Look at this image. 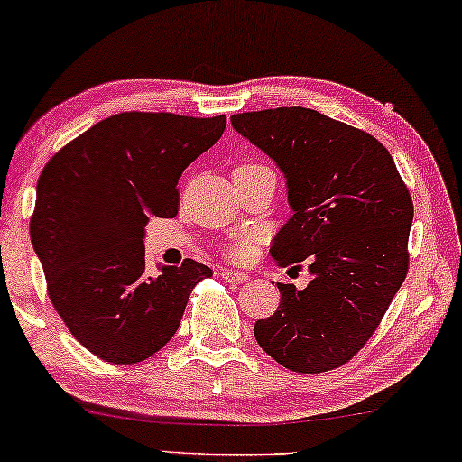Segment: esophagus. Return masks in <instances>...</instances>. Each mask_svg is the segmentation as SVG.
Listing matches in <instances>:
<instances>
[{"label":"esophagus","instance_id":"obj_1","mask_svg":"<svg viewBox=\"0 0 462 462\" xmlns=\"http://www.w3.org/2000/svg\"><path fill=\"white\" fill-rule=\"evenodd\" d=\"M220 277L229 283H245L248 282V275L239 273V271H231V269H223L220 271Z\"/></svg>","mask_w":462,"mask_h":462}]
</instances>
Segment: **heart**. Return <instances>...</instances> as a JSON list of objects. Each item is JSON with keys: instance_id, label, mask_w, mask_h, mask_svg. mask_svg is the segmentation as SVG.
I'll return each mask as SVG.
<instances>
[{"instance_id": "b5f03b06", "label": "heart", "mask_w": 462, "mask_h": 462, "mask_svg": "<svg viewBox=\"0 0 462 462\" xmlns=\"http://www.w3.org/2000/svg\"><path fill=\"white\" fill-rule=\"evenodd\" d=\"M258 166H263V163H248V166H242V168H258ZM258 239H261V233L258 231L244 233V236H239L237 242L229 248V256L233 261H245V258H250L252 252H254Z\"/></svg>"}]
</instances>
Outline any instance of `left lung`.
Returning <instances> with one entry per match:
<instances>
[{
	"label": "left lung",
	"mask_w": 462,
	"mask_h": 462,
	"mask_svg": "<svg viewBox=\"0 0 462 462\" xmlns=\"http://www.w3.org/2000/svg\"><path fill=\"white\" fill-rule=\"evenodd\" d=\"M286 174L292 218L271 245L277 267L307 263L309 286L277 283L254 337L277 364L319 374L364 349L406 280L414 204L393 157L368 132L302 106L231 117ZM292 267V269H296Z\"/></svg>",
	"instance_id": "obj_1"
}]
</instances>
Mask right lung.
I'll return each instance as SVG.
<instances>
[{"mask_svg": "<svg viewBox=\"0 0 462 462\" xmlns=\"http://www.w3.org/2000/svg\"><path fill=\"white\" fill-rule=\"evenodd\" d=\"M225 116L119 113L67 143L37 180L31 242L69 332L109 364H138L179 330L191 290L212 277L193 258L144 267L149 217L179 214V179L223 136Z\"/></svg>", "mask_w": 462, "mask_h": 462, "instance_id": "right-lung-1", "label": "right lung"}]
</instances>
